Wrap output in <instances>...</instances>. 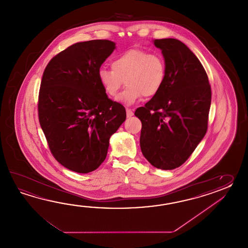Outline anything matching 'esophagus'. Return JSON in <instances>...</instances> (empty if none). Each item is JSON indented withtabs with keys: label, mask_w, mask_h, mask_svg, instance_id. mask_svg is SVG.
<instances>
[{
	"label": "esophagus",
	"mask_w": 248,
	"mask_h": 248,
	"mask_svg": "<svg viewBox=\"0 0 248 248\" xmlns=\"http://www.w3.org/2000/svg\"><path fill=\"white\" fill-rule=\"evenodd\" d=\"M126 116L128 117H132L133 115H134V112H133V111H132L131 109H129V108H126Z\"/></svg>",
	"instance_id": "34e87169"
}]
</instances>
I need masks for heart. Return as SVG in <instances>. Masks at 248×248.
I'll use <instances>...</instances> for the list:
<instances>
[{
  "label": "heart",
  "instance_id": "b5f03b06",
  "mask_svg": "<svg viewBox=\"0 0 248 248\" xmlns=\"http://www.w3.org/2000/svg\"><path fill=\"white\" fill-rule=\"evenodd\" d=\"M166 63L158 54L131 48L119 54L111 62V68L101 67L98 79L106 94L115 97L126 83V90L118 100L131 106L144 95H157L166 79Z\"/></svg>",
  "mask_w": 248,
  "mask_h": 248
}]
</instances>
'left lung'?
<instances>
[{
	"label": "left lung",
	"instance_id": "1",
	"mask_svg": "<svg viewBox=\"0 0 248 248\" xmlns=\"http://www.w3.org/2000/svg\"><path fill=\"white\" fill-rule=\"evenodd\" d=\"M166 63V79L157 95L137 108L142 122V155L157 169L182 166L206 135L211 87L205 69L185 43L154 40Z\"/></svg>",
	"mask_w": 248,
	"mask_h": 248
}]
</instances>
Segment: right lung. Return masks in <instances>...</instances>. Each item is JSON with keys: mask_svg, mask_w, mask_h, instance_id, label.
I'll list each match as a JSON object with an SVG mask.
<instances>
[{"mask_svg": "<svg viewBox=\"0 0 248 248\" xmlns=\"http://www.w3.org/2000/svg\"><path fill=\"white\" fill-rule=\"evenodd\" d=\"M114 49L108 40L75 43L55 56L42 75L40 125L54 158L77 173L104 162L110 137L126 120L124 106L107 96L98 79Z\"/></svg>", "mask_w": 248, "mask_h": 248, "instance_id": "add662e5", "label": "right lung"}]
</instances>
